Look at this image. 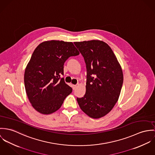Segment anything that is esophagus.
Instances as JSON below:
<instances>
[{"mask_svg":"<svg viewBox=\"0 0 155 155\" xmlns=\"http://www.w3.org/2000/svg\"><path fill=\"white\" fill-rule=\"evenodd\" d=\"M77 87V85H74V84L72 85V88H73V90H75V88H76Z\"/></svg>","mask_w":155,"mask_h":155,"instance_id":"obj_1","label":"esophagus"}]
</instances>
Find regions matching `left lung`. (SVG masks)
I'll use <instances>...</instances> for the list:
<instances>
[{
	"label": "left lung",
	"mask_w": 155,
	"mask_h": 155,
	"mask_svg": "<svg viewBox=\"0 0 155 155\" xmlns=\"http://www.w3.org/2000/svg\"><path fill=\"white\" fill-rule=\"evenodd\" d=\"M83 56L87 68L86 92L77 101L91 118L107 115L117 102L123 84V72L115 53L103 41L74 43Z\"/></svg>",
	"instance_id": "left-lung-1"
}]
</instances>
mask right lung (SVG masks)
Segmentation results:
<instances>
[{"instance_id": "obj_1", "label": "right lung", "mask_w": 155, "mask_h": 155, "mask_svg": "<svg viewBox=\"0 0 155 155\" xmlns=\"http://www.w3.org/2000/svg\"><path fill=\"white\" fill-rule=\"evenodd\" d=\"M80 52L72 42L45 41L33 53L24 72V85L28 100L35 110L49 115L58 110L72 92L65 83L64 65L70 56Z\"/></svg>"}]
</instances>
